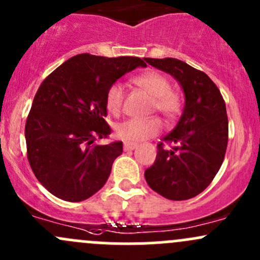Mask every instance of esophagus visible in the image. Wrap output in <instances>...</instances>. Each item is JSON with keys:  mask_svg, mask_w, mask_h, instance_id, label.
Listing matches in <instances>:
<instances>
[{"mask_svg": "<svg viewBox=\"0 0 260 260\" xmlns=\"http://www.w3.org/2000/svg\"><path fill=\"white\" fill-rule=\"evenodd\" d=\"M136 148H137V145H136V143L124 142V151H133V149Z\"/></svg>", "mask_w": 260, "mask_h": 260, "instance_id": "1", "label": "esophagus"}]
</instances>
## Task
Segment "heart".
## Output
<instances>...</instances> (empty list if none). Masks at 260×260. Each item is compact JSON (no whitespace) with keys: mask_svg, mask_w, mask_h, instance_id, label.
<instances>
[{"mask_svg":"<svg viewBox=\"0 0 260 260\" xmlns=\"http://www.w3.org/2000/svg\"><path fill=\"white\" fill-rule=\"evenodd\" d=\"M133 83L145 89L153 98V108L167 120H171L180 113L181 98L171 89V84L164 74L154 70L142 73L133 78ZM123 104V86L115 83L109 86L106 95V106L111 114H119ZM161 129V123L154 118L151 119H127L115 125V133L125 142H142L153 137Z\"/></svg>","mask_w":260,"mask_h":260,"instance_id":"obj_1","label":"heart"}]
</instances>
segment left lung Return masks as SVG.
Instances as JSON below:
<instances>
[{"label": "left lung", "instance_id": "obj_1", "mask_svg": "<svg viewBox=\"0 0 260 260\" xmlns=\"http://www.w3.org/2000/svg\"><path fill=\"white\" fill-rule=\"evenodd\" d=\"M179 81L185 106L176 127L157 145L154 164L145 171L149 187L170 200L203 192L221 167L228 146V115L220 90L205 73L181 60L145 57ZM167 143L170 150L163 146Z\"/></svg>", "mask_w": 260, "mask_h": 260}]
</instances>
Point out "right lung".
Listing matches in <instances>:
<instances>
[{
	"instance_id": "1",
	"label": "right lung",
	"mask_w": 260,
	"mask_h": 260,
	"mask_svg": "<svg viewBox=\"0 0 260 260\" xmlns=\"http://www.w3.org/2000/svg\"><path fill=\"white\" fill-rule=\"evenodd\" d=\"M140 57L79 54L43 81L26 119L27 158L39 182L56 198L78 203L101 190L122 142L95 143L111 135L106 95L109 86L136 68Z\"/></svg>"
}]
</instances>
